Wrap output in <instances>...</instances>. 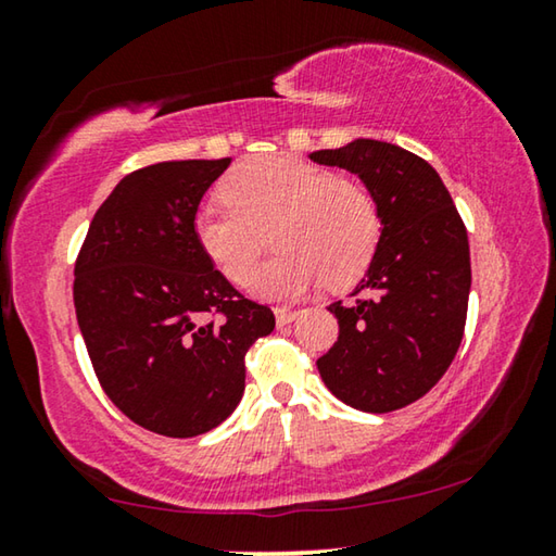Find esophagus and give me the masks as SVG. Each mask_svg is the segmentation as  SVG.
I'll list each match as a JSON object with an SVG mask.
<instances>
[{
    "label": "esophagus",
    "mask_w": 556,
    "mask_h": 556,
    "mask_svg": "<svg viewBox=\"0 0 556 556\" xmlns=\"http://www.w3.org/2000/svg\"><path fill=\"white\" fill-rule=\"evenodd\" d=\"M275 316H277V326L285 328V326H289L291 321H294V318H299V312H296V308L277 306V308H275Z\"/></svg>",
    "instance_id": "34e87169"
}]
</instances>
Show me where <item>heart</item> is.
Returning a JSON list of instances; mask_svg holds the SVG:
<instances>
[{"label":"heart","mask_w":556,"mask_h":556,"mask_svg":"<svg viewBox=\"0 0 556 556\" xmlns=\"http://www.w3.org/2000/svg\"><path fill=\"white\" fill-rule=\"evenodd\" d=\"M220 191L225 201L193 215V238L225 279L242 281L271 228L279 252L244 281L255 296L299 299L326 281L353 285L380 244L382 220L368 188L306 159H252L225 176Z\"/></svg>","instance_id":"heart-1"}]
</instances>
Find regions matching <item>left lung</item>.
Returning a JSON list of instances; mask_svg holds the SVG:
<instances>
[{"instance_id": "left-lung-1", "label": "left lung", "mask_w": 556, "mask_h": 556, "mask_svg": "<svg viewBox=\"0 0 556 556\" xmlns=\"http://www.w3.org/2000/svg\"><path fill=\"white\" fill-rule=\"evenodd\" d=\"M361 178L382 232L351 306H328L341 333L316 361L326 388L353 409L384 414L434 388L464 338L470 252L464 220L434 166L397 144L353 139L308 154Z\"/></svg>"}]
</instances>
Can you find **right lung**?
Returning <instances> with one entry per match:
<instances>
[{
  "label": "right lung",
  "instance_id": "1",
  "mask_svg": "<svg viewBox=\"0 0 556 556\" xmlns=\"http://www.w3.org/2000/svg\"><path fill=\"white\" fill-rule=\"evenodd\" d=\"M228 166L188 159L131 172L75 262V316L102 390L164 437H199L228 419L244 392V353L275 331V314L244 299L193 238V215Z\"/></svg>",
  "mask_w": 556,
  "mask_h": 556
}]
</instances>
